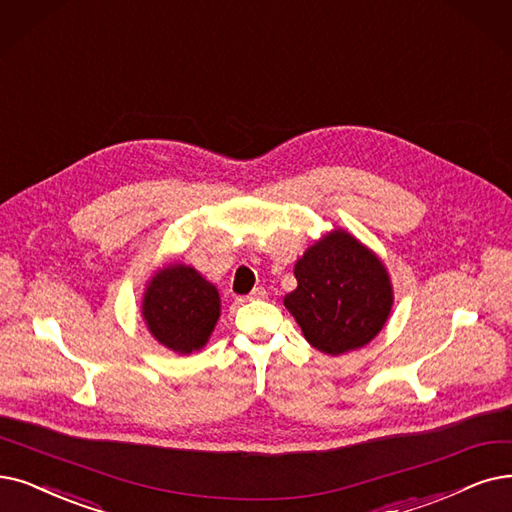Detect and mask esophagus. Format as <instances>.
Here are the masks:
<instances>
[{
    "mask_svg": "<svg viewBox=\"0 0 512 512\" xmlns=\"http://www.w3.org/2000/svg\"><path fill=\"white\" fill-rule=\"evenodd\" d=\"M262 298H267V290H264V288H256V290L248 296V300H262Z\"/></svg>",
    "mask_w": 512,
    "mask_h": 512,
    "instance_id": "34e87169",
    "label": "esophagus"
}]
</instances>
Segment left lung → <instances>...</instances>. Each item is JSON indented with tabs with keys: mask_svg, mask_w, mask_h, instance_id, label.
<instances>
[{
	"mask_svg": "<svg viewBox=\"0 0 512 512\" xmlns=\"http://www.w3.org/2000/svg\"><path fill=\"white\" fill-rule=\"evenodd\" d=\"M296 290L283 304L311 346L344 355L370 344L391 317L395 292L380 256L353 233L332 229L294 264Z\"/></svg>",
	"mask_w": 512,
	"mask_h": 512,
	"instance_id": "1",
	"label": "left lung"
}]
</instances>
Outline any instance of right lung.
<instances>
[{
    "mask_svg": "<svg viewBox=\"0 0 512 512\" xmlns=\"http://www.w3.org/2000/svg\"><path fill=\"white\" fill-rule=\"evenodd\" d=\"M140 315L161 346L176 355H191L201 351L214 332L220 294L191 264L170 262L147 281Z\"/></svg>",
    "mask_w": 512,
    "mask_h": 512,
    "instance_id": "add662e5",
    "label": "right lung"
}]
</instances>
